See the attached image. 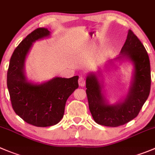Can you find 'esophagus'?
<instances>
[{"label":"esophagus","mask_w":155,"mask_h":155,"mask_svg":"<svg viewBox=\"0 0 155 155\" xmlns=\"http://www.w3.org/2000/svg\"><path fill=\"white\" fill-rule=\"evenodd\" d=\"M79 85H80L81 87L85 86V80L83 77H80L79 79Z\"/></svg>","instance_id":"obj_1"}]
</instances>
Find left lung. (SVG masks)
<instances>
[{
  "mask_svg": "<svg viewBox=\"0 0 155 155\" xmlns=\"http://www.w3.org/2000/svg\"><path fill=\"white\" fill-rule=\"evenodd\" d=\"M115 61H128L133 65V74L128 93L123 100L111 104L103 91L99 78L101 71L88 73L86 77V94L88 107L94 120L105 127H117L136 118L148 99L151 88V67L148 54L137 36L129 30L127 40ZM114 65V61L110 62Z\"/></svg>",
  "mask_w": 155,
  "mask_h": 155,
  "instance_id": "1",
  "label": "left lung"
}]
</instances>
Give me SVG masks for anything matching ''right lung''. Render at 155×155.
Segmentation results:
<instances>
[{
	"instance_id": "obj_1",
	"label": "right lung",
	"mask_w": 155,
	"mask_h": 155,
	"mask_svg": "<svg viewBox=\"0 0 155 155\" xmlns=\"http://www.w3.org/2000/svg\"><path fill=\"white\" fill-rule=\"evenodd\" d=\"M50 36L51 31L45 28L28 35L13 51L7 71V88L15 113L26 123L38 127L58 124L64 117L67 100L79 87L78 76L54 77L42 83L27 79L25 63L32 44Z\"/></svg>"
}]
</instances>
